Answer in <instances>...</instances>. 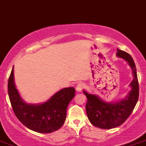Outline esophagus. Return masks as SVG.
Listing matches in <instances>:
<instances>
[{
  "mask_svg": "<svg viewBox=\"0 0 146 146\" xmlns=\"http://www.w3.org/2000/svg\"><path fill=\"white\" fill-rule=\"evenodd\" d=\"M84 88H85V84L82 82H79V84L76 85V91H78V92H81L82 90H83V89H84Z\"/></svg>",
  "mask_w": 146,
  "mask_h": 146,
  "instance_id": "esophagus-1",
  "label": "esophagus"
}]
</instances>
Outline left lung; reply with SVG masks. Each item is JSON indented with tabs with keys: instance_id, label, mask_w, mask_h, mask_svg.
Instances as JSON below:
<instances>
[{
	"instance_id": "left-lung-1",
	"label": "left lung",
	"mask_w": 146,
	"mask_h": 146,
	"mask_svg": "<svg viewBox=\"0 0 146 146\" xmlns=\"http://www.w3.org/2000/svg\"><path fill=\"white\" fill-rule=\"evenodd\" d=\"M117 56L124 58L132 68L133 79L128 96L117 103H107L95 95L83 91L88 98L86 113L92 125L103 129H111L121 125L129 117L139 99V83L133 58L128 52L117 49Z\"/></svg>"
}]
</instances>
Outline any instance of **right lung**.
Segmentation results:
<instances>
[{
    "label": "right lung",
    "mask_w": 146,
    "mask_h": 146,
    "mask_svg": "<svg viewBox=\"0 0 146 146\" xmlns=\"http://www.w3.org/2000/svg\"><path fill=\"white\" fill-rule=\"evenodd\" d=\"M75 88H64L41 105L25 103L14 82L13 68L8 80V94L15 114L22 124L38 133L57 131L65 122L68 104L75 96Z\"/></svg>",
    "instance_id": "right-lung-1"
}]
</instances>
